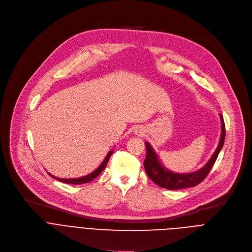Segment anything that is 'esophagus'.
Wrapping results in <instances>:
<instances>
[{"label":"esophagus","mask_w":252,"mask_h":252,"mask_svg":"<svg viewBox=\"0 0 252 252\" xmlns=\"http://www.w3.org/2000/svg\"><path fill=\"white\" fill-rule=\"evenodd\" d=\"M134 133L137 135V136H143L144 135V130L142 127H136L135 130H134Z\"/></svg>","instance_id":"34e87169"}]
</instances>
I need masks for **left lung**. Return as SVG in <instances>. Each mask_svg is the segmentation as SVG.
I'll list each match as a JSON object with an SVG mask.
<instances>
[{
	"label": "left lung",
	"instance_id": "1",
	"mask_svg": "<svg viewBox=\"0 0 252 252\" xmlns=\"http://www.w3.org/2000/svg\"><path fill=\"white\" fill-rule=\"evenodd\" d=\"M220 120H221V135L219 144L211 156V158L208 160V162L202 167L201 169L191 172V173H174L161 164L156 152L153 150L149 142H145L146 146V158L144 160V167L145 171L148 175V177L158 186L169 189V190H178L188 187H194L201 183L205 177L210 172L212 166L214 165L218 154L220 150L224 144L225 139V124L224 120H223V116L220 114Z\"/></svg>",
	"mask_w": 252,
	"mask_h": 252
}]
</instances>
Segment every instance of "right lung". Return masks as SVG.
Masks as SVG:
<instances>
[{"label": "right lung", "instance_id": "1", "mask_svg": "<svg viewBox=\"0 0 252 252\" xmlns=\"http://www.w3.org/2000/svg\"><path fill=\"white\" fill-rule=\"evenodd\" d=\"M112 153H113V151H109V153L107 154V156L105 157V159L103 160V162L101 163V165L98 167V168L95 170V171H93L92 173H90V174H88V175H86V176H84V177H80V178H72V179H65V178H58V177H55V176H53V175H51L50 173H49V175L50 176H52L53 178H55V179H57V180H59V181H61V182H64V183H68V184H83V183H88V182H91L92 180H94L97 176H99L100 175V173L105 169V167H106V165H107V163H108V161H109V159H110V157H111V155H112Z\"/></svg>", "mask_w": 252, "mask_h": 252}]
</instances>
